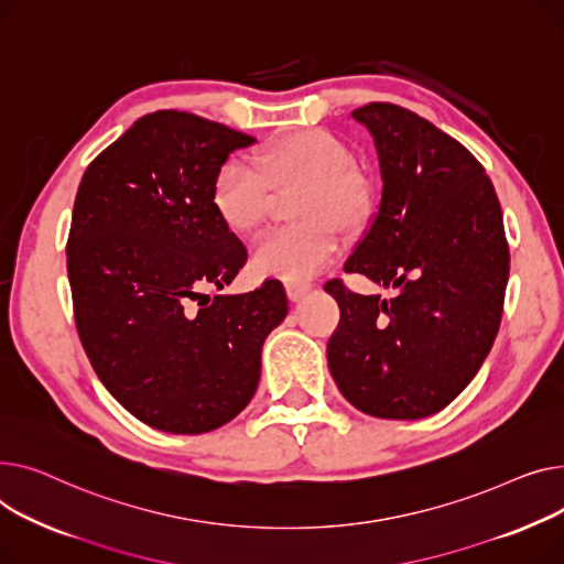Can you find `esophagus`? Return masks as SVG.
<instances>
[{"mask_svg": "<svg viewBox=\"0 0 564 564\" xmlns=\"http://www.w3.org/2000/svg\"><path fill=\"white\" fill-rule=\"evenodd\" d=\"M310 291L307 282H286V295L291 301H301V297Z\"/></svg>", "mask_w": 564, "mask_h": 564, "instance_id": "esophagus-1", "label": "esophagus"}]
</instances>
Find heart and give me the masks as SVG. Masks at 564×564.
<instances>
[{
	"label": "heart",
	"instance_id": "b5f03b06",
	"mask_svg": "<svg viewBox=\"0 0 564 564\" xmlns=\"http://www.w3.org/2000/svg\"><path fill=\"white\" fill-rule=\"evenodd\" d=\"M350 150L325 129H297L263 145L257 165L227 156L214 173L209 205L220 225L237 237H252L271 209V186L303 191L293 216L301 225L263 239L252 269L263 278L305 282L323 271L341 248V231L357 227L369 209V186L350 169Z\"/></svg>",
	"mask_w": 564,
	"mask_h": 564
}]
</instances>
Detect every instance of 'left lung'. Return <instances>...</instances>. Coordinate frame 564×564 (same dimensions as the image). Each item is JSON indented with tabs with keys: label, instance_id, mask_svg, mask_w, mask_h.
<instances>
[{
	"label": "left lung",
	"instance_id": "obj_1",
	"mask_svg": "<svg viewBox=\"0 0 564 564\" xmlns=\"http://www.w3.org/2000/svg\"><path fill=\"white\" fill-rule=\"evenodd\" d=\"M371 131L382 197L344 271L395 291H325L341 321L327 367L344 399L378 419H423L465 389L496 339L510 273L499 197L478 159L389 102L352 111Z\"/></svg>",
	"mask_w": 564,
	"mask_h": 564
}]
</instances>
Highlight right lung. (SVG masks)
<instances>
[{"label": "right lung", "mask_w": 564, "mask_h": 564, "mask_svg": "<svg viewBox=\"0 0 564 564\" xmlns=\"http://www.w3.org/2000/svg\"><path fill=\"white\" fill-rule=\"evenodd\" d=\"M254 139L186 111H154L99 152L73 209L68 278L97 378L139 421L203 435L254 395L261 346L286 316L280 280L216 293L246 246L209 205L218 165Z\"/></svg>", "instance_id": "obj_1"}]
</instances>
